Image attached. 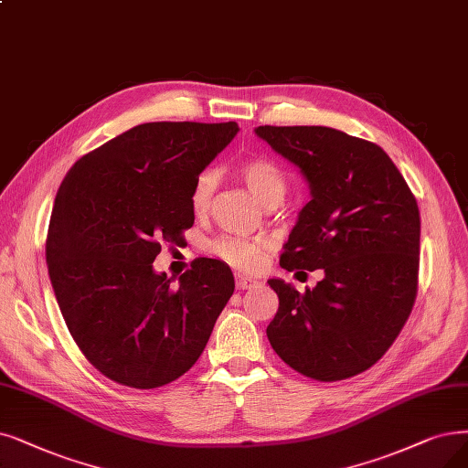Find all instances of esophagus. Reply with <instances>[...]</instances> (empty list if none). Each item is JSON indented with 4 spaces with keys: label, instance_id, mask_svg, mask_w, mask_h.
<instances>
[{
    "label": "esophagus",
    "instance_id": "1",
    "mask_svg": "<svg viewBox=\"0 0 468 468\" xmlns=\"http://www.w3.org/2000/svg\"><path fill=\"white\" fill-rule=\"evenodd\" d=\"M255 284H257L255 278L241 276V274L236 276V288H238V290H248V288H251V286H255Z\"/></svg>",
    "mask_w": 468,
    "mask_h": 468
}]
</instances>
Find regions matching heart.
Listing matches in <instances>:
<instances>
[{
	"instance_id": "b5f03b06",
	"label": "heart",
	"mask_w": 468,
	"mask_h": 468,
	"mask_svg": "<svg viewBox=\"0 0 468 468\" xmlns=\"http://www.w3.org/2000/svg\"><path fill=\"white\" fill-rule=\"evenodd\" d=\"M238 173L248 184V188L265 205L278 203L286 194L288 184L284 173L267 157H251L241 161ZM217 182L218 175L215 169H205L196 176L190 190V207L196 215H205L211 209ZM267 246V241L261 238L224 234L211 241L209 251L234 269L255 271L261 265V255H263Z\"/></svg>"
}]
</instances>
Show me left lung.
Listing matches in <instances>:
<instances>
[{
  "label": "left lung",
  "mask_w": 468,
  "mask_h": 468,
  "mask_svg": "<svg viewBox=\"0 0 468 468\" xmlns=\"http://www.w3.org/2000/svg\"><path fill=\"white\" fill-rule=\"evenodd\" d=\"M255 134L299 166L313 196L280 267L324 271L303 293L269 280L278 295L269 342L299 375L321 382L351 378L382 357L413 311L417 199L377 144L328 126L265 124Z\"/></svg>",
  "instance_id": "8db88e82"
}]
</instances>
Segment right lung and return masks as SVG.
<instances>
[{
  "mask_svg": "<svg viewBox=\"0 0 468 468\" xmlns=\"http://www.w3.org/2000/svg\"><path fill=\"white\" fill-rule=\"evenodd\" d=\"M236 133L232 121L138 124L82 155L55 196L51 286L72 340L117 384L154 389L180 378L234 293L218 259L197 261L178 288L154 261L192 229V184Z\"/></svg>",
  "mask_w": 468,
  "mask_h": 468,
  "instance_id": "right-lung-1",
  "label": "right lung"
}]
</instances>
